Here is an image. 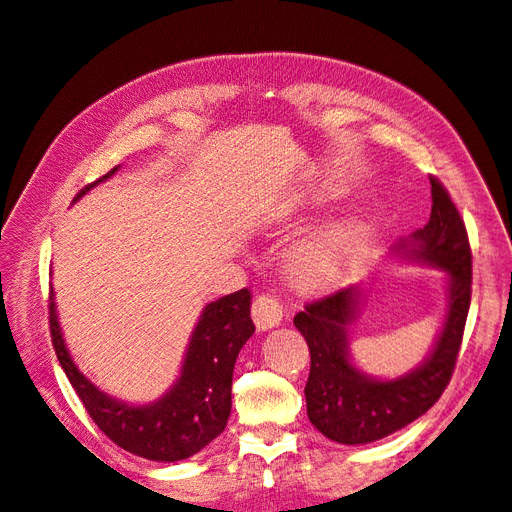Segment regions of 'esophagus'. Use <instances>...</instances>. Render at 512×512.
<instances>
[{"label":"esophagus","instance_id":"1","mask_svg":"<svg viewBox=\"0 0 512 512\" xmlns=\"http://www.w3.org/2000/svg\"><path fill=\"white\" fill-rule=\"evenodd\" d=\"M252 318L256 322L258 329H271L277 327L284 318V305L282 301L275 297L271 292H262L256 297L254 305H252Z\"/></svg>","mask_w":512,"mask_h":512}]
</instances>
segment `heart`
<instances>
[{"instance_id":"obj_1","label":"heart","mask_w":512,"mask_h":512,"mask_svg":"<svg viewBox=\"0 0 512 512\" xmlns=\"http://www.w3.org/2000/svg\"><path fill=\"white\" fill-rule=\"evenodd\" d=\"M363 243L365 230L359 222L331 224L292 254V269L307 282H333L359 258Z\"/></svg>"}]
</instances>
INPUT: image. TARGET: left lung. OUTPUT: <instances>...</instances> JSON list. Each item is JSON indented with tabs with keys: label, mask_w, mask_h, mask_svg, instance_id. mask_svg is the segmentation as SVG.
I'll use <instances>...</instances> for the list:
<instances>
[{
	"label": "left lung",
	"mask_w": 512,
	"mask_h": 512,
	"mask_svg": "<svg viewBox=\"0 0 512 512\" xmlns=\"http://www.w3.org/2000/svg\"><path fill=\"white\" fill-rule=\"evenodd\" d=\"M429 181V222L397 247L448 275L444 329L425 363L397 380H374L350 363L348 327L359 309V286L307 303L294 316L312 356L305 384L307 416L333 442L367 444L389 436L425 414L451 382L472 299V250L451 194L436 177Z\"/></svg>",
	"instance_id": "left-lung-1"
}]
</instances>
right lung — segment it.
Returning a JSON list of instances; mask_svg holds the SVG:
<instances>
[{
  "label": "right lung",
  "mask_w": 512,
  "mask_h": 512,
  "mask_svg": "<svg viewBox=\"0 0 512 512\" xmlns=\"http://www.w3.org/2000/svg\"><path fill=\"white\" fill-rule=\"evenodd\" d=\"M111 168L76 194L79 200L96 183L115 175ZM252 294L241 288L203 309L185 354L181 376L162 399L149 406H128L104 395L70 359L49 297V329L61 369L98 429L123 451L151 461H181L196 455L224 431L230 416L232 369L239 350L254 333Z\"/></svg>",
  "instance_id": "obj_1"
}]
</instances>
